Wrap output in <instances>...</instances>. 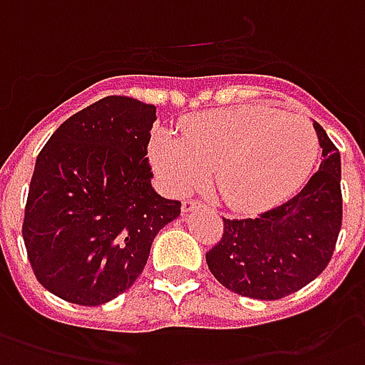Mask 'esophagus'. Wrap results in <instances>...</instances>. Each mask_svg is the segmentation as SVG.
<instances>
[{
	"label": "esophagus",
	"mask_w": 365,
	"mask_h": 365,
	"mask_svg": "<svg viewBox=\"0 0 365 365\" xmlns=\"http://www.w3.org/2000/svg\"><path fill=\"white\" fill-rule=\"evenodd\" d=\"M202 204L198 200H185L182 202V214H188V212H192V210L200 208Z\"/></svg>",
	"instance_id": "esophagus-1"
}]
</instances>
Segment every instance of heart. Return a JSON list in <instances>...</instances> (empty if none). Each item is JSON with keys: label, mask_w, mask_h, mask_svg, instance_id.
I'll list each match as a JSON object with an SVG mask.
<instances>
[{"label": "heart", "mask_w": 365, "mask_h": 365, "mask_svg": "<svg viewBox=\"0 0 365 365\" xmlns=\"http://www.w3.org/2000/svg\"><path fill=\"white\" fill-rule=\"evenodd\" d=\"M317 132L305 116L267 105H243L188 116L180 135L161 132L151 163L175 194L208 182L215 169L223 200L237 212L280 204L309 177Z\"/></svg>", "instance_id": "heart-1"}]
</instances>
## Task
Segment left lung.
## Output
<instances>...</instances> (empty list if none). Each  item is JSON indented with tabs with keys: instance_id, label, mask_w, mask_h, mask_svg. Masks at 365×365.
I'll return each instance as SVG.
<instances>
[{
	"instance_id": "1",
	"label": "left lung",
	"mask_w": 365,
	"mask_h": 365,
	"mask_svg": "<svg viewBox=\"0 0 365 365\" xmlns=\"http://www.w3.org/2000/svg\"><path fill=\"white\" fill-rule=\"evenodd\" d=\"M323 161L302 192L257 217L225 220L220 243L206 252L210 272L231 292L252 299H282L323 272L340 225V153L313 122Z\"/></svg>"
}]
</instances>
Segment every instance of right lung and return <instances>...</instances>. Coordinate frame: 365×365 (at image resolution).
<instances>
[{"label": "right lung", "mask_w": 365, "mask_h": 365, "mask_svg": "<svg viewBox=\"0 0 365 365\" xmlns=\"http://www.w3.org/2000/svg\"><path fill=\"white\" fill-rule=\"evenodd\" d=\"M155 106L105 97L50 135L36 157L23 239L36 280L66 302L103 305L142 274L153 239L180 214L151 186Z\"/></svg>", "instance_id": "obj_1"}]
</instances>
